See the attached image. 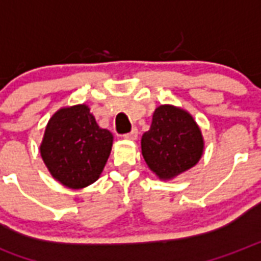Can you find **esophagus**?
<instances>
[{
	"instance_id": "1",
	"label": "esophagus",
	"mask_w": 261,
	"mask_h": 261,
	"mask_svg": "<svg viewBox=\"0 0 261 261\" xmlns=\"http://www.w3.org/2000/svg\"><path fill=\"white\" fill-rule=\"evenodd\" d=\"M137 137H138V130H137V128H133V130L128 133V134H125L124 138H125V140L134 141V140H137Z\"/></svg>"
}]
</instances>
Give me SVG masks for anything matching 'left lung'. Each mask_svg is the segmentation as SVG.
Instances as JSON below:
<instances>
[{
    "label": "left lung",
    "mask_w": 261,
    "mask_h": 261,
    "mask_svg": "<svg viewBox=\"0 0 261 261\" xmlns=\"http://www.w3.org/2000/svg\"><path fill=\"white\" fill-rule=\"evenodd\" d=\"M141 149L146 165L160 179H171L194 167L203 153V137L194 117L173 105H160L144 133Z\"/></svg>",
    "instance_id": "obj_1"
}]
</instances>
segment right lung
I'll use <instances>...</instances> for the list:
<instances>
[{"mask_svg":"<svg viewBox=\"0 0 261 261\" xmlns=\"http://www.w3.org/2000/svg\"><path fill=\"white\" fill-rule=\"evenodd\" d=\"M113 136L87 105L62 108L45 127L40 153L54 178L71 190L95 182L111 155Z\"/></svg>","mask_w":261,"mask_h":261,"instance_id":"add662e5","label":"right lung"}]
</instances>
